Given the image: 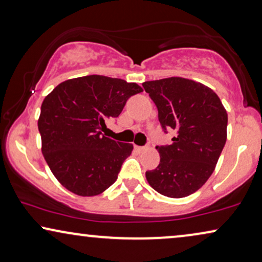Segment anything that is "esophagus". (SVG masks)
<instances>
[{
    "label": "esophagus",
    "instance_id": "obj_1",
    "mask_svg": "<svg viewBox=\"0 0 262 262\" xmlns=\"http://www.w3.org/2000/svg\"><path fill=\"white\" fill-rule=\"evenodd\" d=\"M134 148L138 150V152H143L146 149V147H141V146H134Z\"/></svg>",
    "mask_w": 262,
    "mask_h": 262
}]
</instances>
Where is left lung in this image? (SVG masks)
Returning <instances> with one entry per match:
<instances>
[{
  "instance_id": "obj_1",
  "label": "left lung",
  "mask_w": 262,
  "mask_h": 262,
  "mask_svg": "<svg viewBox=\"0 0 262 262\" xmlns=\"http://www.w3.org/2000/svg\"><path fill=\"white\" fill-rule=\"evenodd\" d=\"M158 108L163 129H174L169 146H157L160 164L146 172L157 192L183 198L212 174L227 141L228 114L219 96L204 84L169 77L142 83Z\"/></svg>"
}]
</instances>
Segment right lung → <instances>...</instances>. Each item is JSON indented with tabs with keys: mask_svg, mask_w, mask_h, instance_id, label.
I'll list each match as a JSON object with an SVG mask.
<instances>
[{
	"mask_svg": "<svg viewBox=\"0 0 262 262\" xmlns=\"http://www.w3.org/2000/svg\"><path fill=\"white\" fill-rule=\"evenodd\" d=\"M141 91L136 83L91 75L65 80L46 96L38 120L41 152L65 189L93 197L115 183L133 145L102 132L105 121L119 116L127 99Z\"/></svg>",
	"mask_w": 262,
	"mask_h": 262,
	"instance_id": "1",
	"label": "right lung"
}]
</instances>
